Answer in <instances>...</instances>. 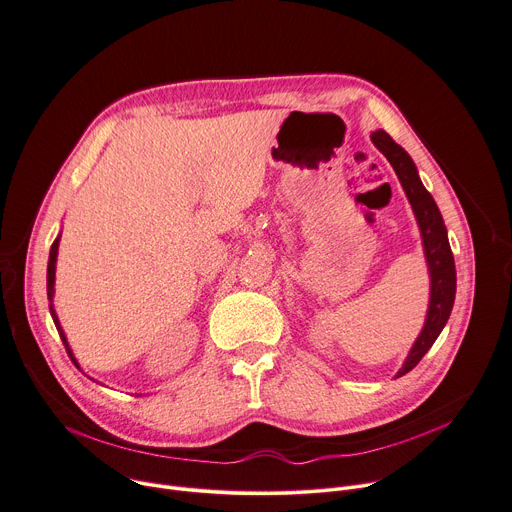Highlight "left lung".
Segmentation results:
<instances>
[{"label":"left lung","instance_id":"obj_1","mask_svg":"<svg viewBox=\"0 0 512 512\" xmlns=\"http://www.w3.org/2000/svg\"><path fill=\"white\" fill-rule=\"evenodd\" d=\"M371 141H374L380 153L390 161L406 192V198L412 206L418 228H421L425 257L429 265V277H431V298H429L425 327L421 335H418V339L414 341L406 361L398 369L396 378H400L408 374V371L425 357V353L433 347V343L441 335L445 322L449 320L453 300H455V261L449 247L443 216L433 196L425 190V185L421 177H418L416 165L410 159V155L398 143H394L392 136L384 130L371 132Z\"/></svg>","mask_w":512,"mask_h":512}]
</instances>
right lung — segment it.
<instances>
[{
	"instance_id": "add662e5",
	"label": "right lung",
	"mask_w": 512,
	"mask_h": 512,
	"mask_svg": "<svg viewBox=\"0 0 512 512\" xmlns=\"http://www.w3.org/2000/svg\"><path fill=\"white\" fill-rule=\"evenodd\" d=\"M59 241H61V237L55 239V243H53V247H51V255H49V267H46V296H49L51 316H53V320H55V327H57V331H59V335H61V341H63V345H65L69 357L73 359V363L79 367V363H77V359H75V355H73V351H71V347H69V343H67V337H65V333H63V327H61L59 316H57V312H55V306H53V298H55V267H57Z\"/></svg>"
}]
</instances>
